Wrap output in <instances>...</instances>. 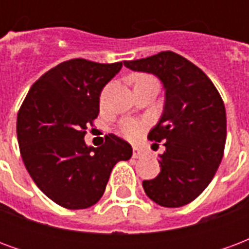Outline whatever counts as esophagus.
I'll return each instance as SVG.
<instances>
[{"instance_id": "obj_1", "label": "esophagus", "mask_w": 249, "mask_h": 249, "mask_svg": "<svg viewBox=\"0 0 249 249\" xmlns=\"http://www.w3.org/2000/svg\"><path fill=\"white\" fill-rule=\"evenodd\" d=\"M142 156V151H141L140 146H133V157L135 159H139V157Z\"/></svg>"}]
</instances>
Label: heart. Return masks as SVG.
Segmentation results:
<instances>
[{"instance_id": "b5f03b06", "label": "heart", "mask_w": 249, "mask_h": 249, "mask_svg": "<svg viewBox=\"0 0 249 249\" xmlns=\"http://www.w3.org/2000/svg\"><path fill=\"white\" fill-rule=\"evenodd\" d=\"M148 80H153L152 77L144 76V74H140V76H136L135 81L136 84L141 81H148ZM145 129V125L141 121H137V120H125L123 121V124L120 126V132L123 133V136H125L126 139H130V140H135L139 136L144 132Z\"/></svg>"}]
</instances>
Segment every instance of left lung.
Returning <instances> with one entry per match:
<instances>
[{"label": "left lung", "instance_id": "1", "mask_svg": "<svg viewBox=\"0 0 249 249\" xmlns=\"http://www.w3.org/2000/svg\"><path fill=\"white\" fill-rule=\"evenodd\" d=\"M133 71L156 76L165 90L164 108L148 135L164 141L159 155L161 171L142 188L155 203L178 208L191 203L212 181L224 153L227 116L213 82L200 68L173 52L124 61Z\"/></svg>", "mask_w": 249, "mask_h": 249}]
</instances>
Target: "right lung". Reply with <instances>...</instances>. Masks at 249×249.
<instances>
[{"label": "right lung", "mask_w": 249, "mask_h": 249, "mask_svg": "<svg viewBox=\"0 0 249 249\" xmlns=\"http://www.w3.org/2000/svg\"><path fill=\"white\" fill-rule=\"evenodd\" d=\"M123 62H61L30 88L17 116L19 152L40 191L68 209H85L104 195L113 167L132 157L129 142L108 135L98 148L85 130L100 112L103 88Z\"/></svg>", "instance_id": "add662e5"}]
</instances>
